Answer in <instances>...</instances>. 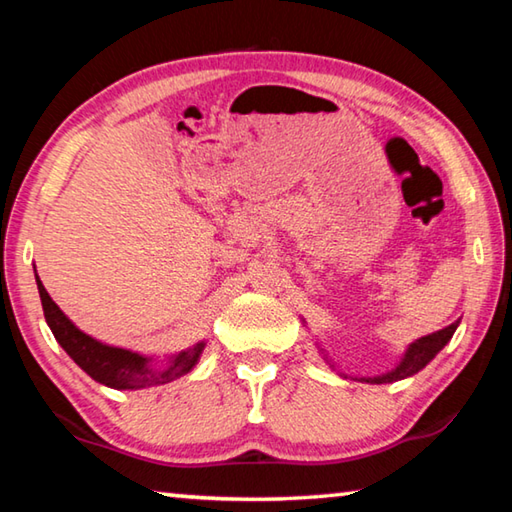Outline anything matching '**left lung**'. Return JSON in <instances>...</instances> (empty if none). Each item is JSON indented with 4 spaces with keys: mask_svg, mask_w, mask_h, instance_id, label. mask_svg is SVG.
Masks as SVG:
<instances>
[{
    "mask_svg": "<svg viewBox=\"0 0 512 512\" xmlns=\"http://www.w3.org/2000/svg\"><path fill=\"white\" fill-rule=\"evenodd\" d=\"M456 327H458V320L452 325H447L445 329H438V332L422 336V339L409 345V350L404 352V357L400 363H397L395 370L386 372V375H379V377H368V379L363 377L361 381H370V384H391V381H400V379L415 375V372H420L440 350L445 348L449 339L454 336Z\"/></svg>",
    "mask_w": 512,
    "mask_h": 512,
    "instance_id": "8db88e82",
    "label": "left lung"
}]
</instances>
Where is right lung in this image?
Listing matches in <instances>:
<instances>
[{"label": "right lung", "instance_id": "add662e5", "mask_svg": "<svg viewBox=\"0 0 512 512\" xmlns=\"http://www.w3.org/2000/svg\"><path fill=\"white\" fill-rule=\"evenodd\" d=\"M36 282L42 300V311H45V320L51 332H54L56 341L63 345V350L74 359L76 366H81L94 381H99L103 386L117 388V391H137V388L169 384V381L187 375V372L196 366L198 359H201V352L205 348L203 341L176 354V357L169 361L167 368H153L151 359L144 357V354L115 348V345H106L81 332V329L60 311L56 302L49 298V293L42 287L38 275Z\"/></svg>", "mask_w": 512, "mask_h": 512}]
</instances>
